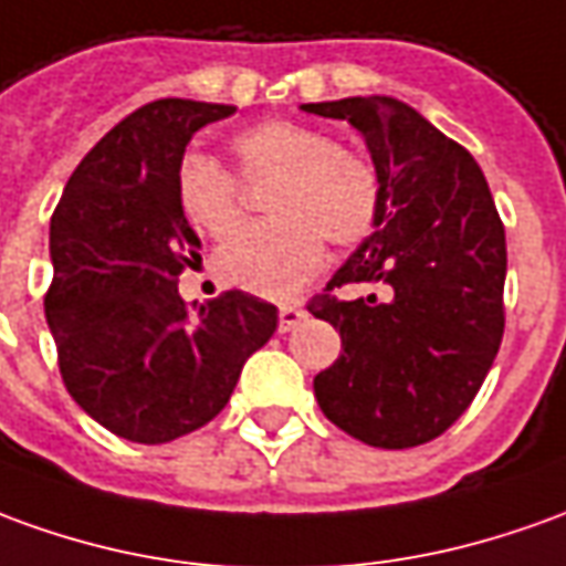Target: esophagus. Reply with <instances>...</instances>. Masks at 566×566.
<instances>
[{"instance_id": "34e87169", "label": "esophagus", "mask_w": 566, "mask_h": 566, "mask_svg": "<svg viewBox=\"0 0 566 566\" xmlns=\"http://www.w3.org/2000/svg\"><path fill=\"white\" fill-rule=\"evenodd\" d=\"M305 321V311L298 305H280V333H290Z\"/></svg>"}]
</instances>
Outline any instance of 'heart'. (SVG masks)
Instances as JSON below:
<instances>
[{"mask_svg": "<svg viewBox=\"0 0 566 566\" xmlns=\"http://www.w3.org/2000/svg\"><path fill=\"white\" fill-rule=\"evenodd\" d=\"M233 175L206 154H187L175 171V197L200 233L228 240L243 228V185H274L264 197L271 221L221 249V276L240 290L290 298L323 268V240L364 245L381 221L379 169L329 132L295 119H264L231 138Z\"/></svg>", "mask_w": 566, "mask_h": 566, "instance_id": "b5f03b06", "label": "heart"}]
</instances>
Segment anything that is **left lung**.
Listing matches in <instances>:
<instances>
[{"label":"left lung","instance_id":"8db88e82","mask_svg":"<svg viewBox=\"0 0 566 566\" xmlns=\"http://www.w3.org/2000/svg\"><path fill=\"white\" fill-rule=\"evenodd\" d=\"M366 138L385 209L307 311L342 348L314 379L323 416L381 450L440 438L481 391L505 333V228L469 150L395 97L302 104ZM386 295L342 300L345 285Z\"/></svg>","mask_w":566,"mask_h":566}]
</instances>
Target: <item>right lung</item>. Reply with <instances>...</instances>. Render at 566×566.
I'll list each match as a JSON object with an SVG mask.
<instances>
[{"instance_id":"add662e5","label":"right lung","mask_w":566,"mask_h":566,"mask_svg":"<svg viewBox=\"0 0 566 566\" xmlns=\"http://www.w3.org/2000/svg\"><path fill=\"white\" fill-rule=\"evenodd\" d=\"M228 104L150 101L101 138L52 216L45 317L70 397L135 443H169L212 422L240 369L276 329V307L243 290L187 314L178 276L200 261L175 171Z\"/></svg>"}]
</instances>
